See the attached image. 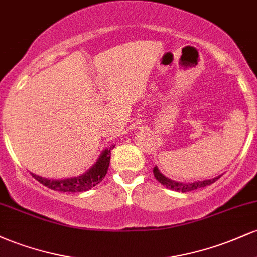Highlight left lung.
Masks as SVG:
<instances>
[{
  "instance_id": "obj_1",
  "label": "left lung",
  "mask_w": 257,
  "mask_h": 257,
  "mask_svg": "<svg viewBox=\"0 0 257 257\" xmlns=\"http://www.w3.org/2000/svg\"><path fill=\"white\" fill-rule=\"evenodd\" d=\"M153 174H155L156 180H158L162 185L166 186L167 188H170V190L176 191V192H190V191L199 190V188L205 187V186H209L214 184L217 179H220V176L217 178L210 179V180H204V181H194V182H188V184H182V182L174 181V180L168 179L167 176H164L163 174L159 172L157 167L153 168Z\"/></svg>"
}]
</instances>
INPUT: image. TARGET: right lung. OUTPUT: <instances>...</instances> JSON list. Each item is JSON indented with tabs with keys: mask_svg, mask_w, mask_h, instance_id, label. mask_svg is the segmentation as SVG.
Returning a JSON list of instances; mask_svg holds the SVG:
<instances>
[{
	"mask_svg": "<svg viewBox=\"0 0 257 257\" xmlns=\"http://www.w3.org/2000/svg\"><path fill=\"white\" fill-rule=\"evenodd\" d=\"M114 145H112L108 149L104 150L101 155L99 156L98 161L95 162L90 169L79 176H75V178L70 179H63V180H52L41 178V176L35 175L31 173V175L37 180L38 182L46 186V187L51 188L54 191H60V192H84V191L90 190L99 182L102 181L105 178L106 173H107L108 166H110V159H111V150L113 149Z\"/></svg>",
	"mask_w": 257,
	"mask_h": 257,
	"instance_id": "right-lung-1",
	"label": "right lung"
}]
</instances>
